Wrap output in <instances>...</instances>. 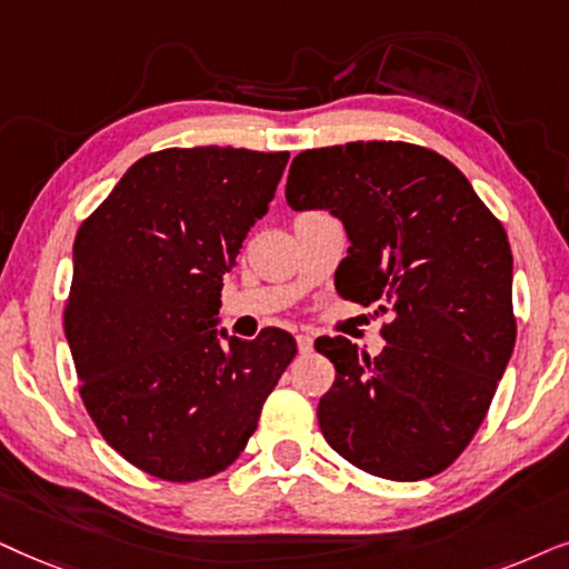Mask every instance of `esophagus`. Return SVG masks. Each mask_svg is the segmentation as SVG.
I'll return each instance as SVG.
<instances>
[{"label": "esophagus", "instance_id": "obj_1", "mask_svg": "<svg viewBox=\"0 0 569 569\" xmlns=\"http://www.w3.org/2000/svg\"><path fill=\"white\" fill-rule=\"evenodd\" d=\"M297 343H299L301 353H312V348H315L312 336H305V332H301V336H297Z\"/></svg>", "mask_w": 569, "mask_h": 569}]
</instances>
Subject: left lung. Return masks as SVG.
<instances>
[{
    "label": "left lung",
    "mask_w": 569,
    "mask_h": 569,
    "mask_svg": "<svg viewBox=\"0 0 569 569\" xmlns=\"http://www.w3.org/2000/svg\"><path fill=\"white\" fill-rule=\"evenodd\" d=\"M286 200L343 221L338 293L392 317L377 356L343 336L315 340L336 367L317 406L325 439L380 479L445 471L481 427L515 348L502 223L448 158L411 142L305 150Z\"/></svg>",
    "instance_id": "1"
}]
</instances>
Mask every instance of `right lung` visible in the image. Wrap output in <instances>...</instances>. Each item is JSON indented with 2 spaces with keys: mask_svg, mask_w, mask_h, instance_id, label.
I'll use <instances>...</instances> for the list:
<instances>
[{
  "mask_svg": "<svg viewBox=\"0 0 569 569\" xmlns=\"http://www.w3.org/2000/svg\"><path fill=\"white\" fill-rule=\"evenodd\" d=\"M286 163L247 148L158 150L74 237L64 336L80 398L106 442L156 479L229 468L297 356L280 328L254 340L216 330L223 276Z\"/></svg>",
  "mask_w": 569,
  "mask_h": 569,
  "instance_id": "obj_1",
  "label": "right lung"
}]
</instances>
